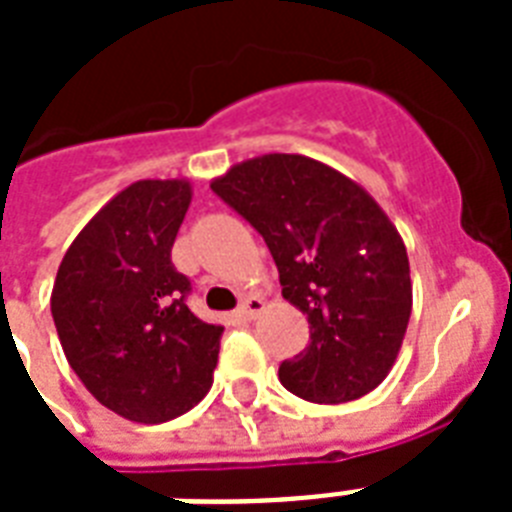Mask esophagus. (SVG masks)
<instances>
[{"instance_id": "esophagus-1", "label": "esophagus", "mask_w": 512, "mask_h": 512, "mask_svg": "<svg viewBox=\"0 0 512 512\" xmlns=\"http://www.w3.org/2000/svg\"><path fill=\"white\" fill-rule=\"evenodd\" d=\"M263 311H265V303L257 295L244 297V300H241V305H239L241 319H257V316H260Z\"/></svg>"}]
</instances>
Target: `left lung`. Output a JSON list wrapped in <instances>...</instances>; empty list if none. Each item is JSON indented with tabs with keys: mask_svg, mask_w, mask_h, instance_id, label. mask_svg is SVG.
Wrapping results in <instances>:
<instances>
[{
	"mask_svg": "<svg viewBox=\"0 0 512 512\" xmlns=\"http://www.w3.org/2000/svg\"><path fill=\"white\" fill-rule=\"evenodd\" d=\"M212 191L255 225L279 268L281 295L311 324L279 380L313 404L372 393L396 364L412 316L401 233L369 193L303 154L233 164Z\"/></svg>",
	"mask_w": 512,
	"mask_h": 512,
	"instance_id": "left-lung-1",
	"label": "left lung"
}]
</instances>
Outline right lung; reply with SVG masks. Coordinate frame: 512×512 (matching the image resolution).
Returning <instances> with one entry per match:
<instances>
[{
	"instance_id": "obj_1",
	"label": "right lung",
	"mask_w": 512,
	"mask_h": 512,
	"mask_svg": "<svg viewBox=\"0 0 512 512\" xmlns=\"http://www.w3.org/2000/svg\"><path fill=\"white\" fill-rule=\"evenodd\" d=\"M185 177L138 180L95 212L60 260L52 319L84 388L140 425L175 420L212 388L220 324L185 305L172 244L191 207Z\"/></svg>"
}]
</instances>
